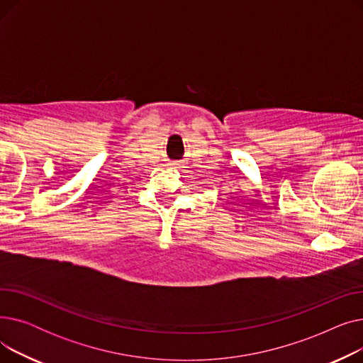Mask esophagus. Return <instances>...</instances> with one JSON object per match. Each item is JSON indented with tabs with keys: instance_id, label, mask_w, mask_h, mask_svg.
<instances>
[{
	"instance_id": "1",
	"label": "esophagus",
	"mask_w": 363,
	"mask_h": 363,
	"mask_svg": "<svg viewBox=\"0 0 363 363\" xmlns=\"http://www.w3.org/2000/svg\"><path fill=\"white\" fill-rule=\"evenodd\" d=\"M170 166L174 167V169H179V167H181V162H172Z\"/></svg>"
}]
</instances>
